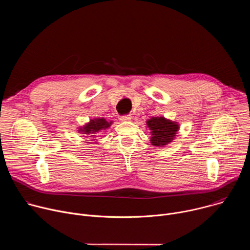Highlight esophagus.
I'll list each match as a JSON object with an SVG mask.
<instances>
[{
    "mask_svg": "<svg viewBox=\"0 0 250 250\" xmlns=\"http://www.w3.org/2000/svg\"><path fill=\"white\" fill-rule=\"evenodd\" d=\"M119 119H120L121 122H127V121L131 120V116L130 115H124V116H121Z\"/></svg>",
    "mask_w": 250,
    "mask_h": 250,
    "instance_id": "34e87169",
    "label": "esophagus"
}]
</instances>
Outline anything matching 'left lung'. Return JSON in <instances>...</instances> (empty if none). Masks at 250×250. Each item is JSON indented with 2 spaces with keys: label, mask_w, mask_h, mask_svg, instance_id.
<instances>
[{
  "label": "left lung",
  "mask_w": 250,
  "mask_h": 250,
  "mask_svg": "<svg viewBox=\"0 0 250 250\" xmlns=\"http://www.w3.org/2000/svg\"><path fill=\"white\" fill-rule=\"evenodd\" d=\"M146 124L151 130V145L155 146H164L169 144L179 129V126L176 123L162 117L151 118Z\"/></svg>",
  "instance_id": "8db88e82"
}]
</instances>
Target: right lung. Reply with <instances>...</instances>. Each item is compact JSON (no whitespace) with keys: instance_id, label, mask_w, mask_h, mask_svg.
Segmentation results:
<instances>
[{"instance_id":"right-lung-1","label":"right lung","mask_w":250,"mask_h":250,"mask_svg":"<svg viewBox=\"0 0 250 250\" xmlns=\"http://www.w3.org/2000/svg\"><path fill=\"white\" fill-rule=\"evenodd\" d=\"M113 122H108L105 121L104 118L102 119H94L91 120V122L86 125L83 128L80 129V131L85 132V134H94L102 129H105L108 128Z\"/></svg>"}]
</instances>
